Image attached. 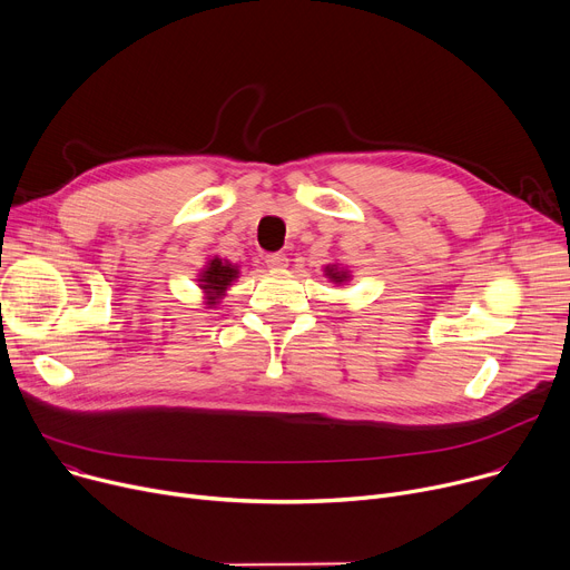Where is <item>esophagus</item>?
<instances>
[{
	"label": "esophagus",
	"instance_id": "34e87169",
	"mask_svg": "<svg viewBox=\"0 0 570 570\" xmlns=\"http://www.w3.org/2000/svg\"><path fill=\"white\" fill-rule=\"evenodd\" d=\"M266 264L273 271H282V268L288 266V258H286L284 252H271V254H266Z\"/></svg>",
	"mask_w": 570,
	"mask_h": 570
}]
</instances>
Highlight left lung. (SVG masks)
Returning a JSON list of instances; mask_svg holds the SVG:
<instances>
[{
  "mask_svg": "<svg viewBox=\"0 0 570 570\" xmlns=\"http://www.w3.org/2000/svg\"><path fill=\"white\" fill-rule=\"evenodd\" d=\"M325 275H327L332 282H336V284H343V282L350 279V273L343 271V268H338V266H327V268H325Z\"/></svg>",
  "mask_w": 570,
  "mask_h": 570,
  "instance_id": "left-lung-1",
  "label": "left lung"
}]
</instances>
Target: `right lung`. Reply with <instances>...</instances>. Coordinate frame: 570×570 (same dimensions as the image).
I'll return each instance as SVG.
<instances>
[{
    "mask_svg": "<svg viewBox=\"0 0 570 570\" xmlns=\"http://www.w3.org/2000/svg\"><path fill=\"white\" fill-rule=\"evenodd\" d=\"M234 279H238V266L225 262V258H220V256L209 258V264L202 268L199 279H197L199 288L206 295V304L216 306Z\"/></svg>",
    "mask_w": 570,
    "mask_h": 570,
    "instance_id": "obj_1",
    "label": "right lung"
}]
</instances>
